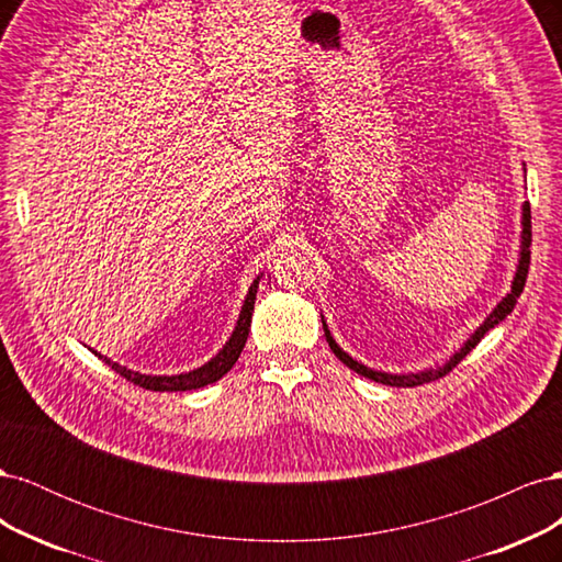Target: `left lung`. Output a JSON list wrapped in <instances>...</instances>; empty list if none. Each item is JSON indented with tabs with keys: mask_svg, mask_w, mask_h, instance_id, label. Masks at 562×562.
Listing matches in <instances>:
<instances>
[{
	"mask_svg": "<svg viewBox=\"0 0 562 562\" xmlns=\"http://www.w3.org/2000/svg\"><path fill=\"white\" fill-rule=\"evenodd\" d=\"M532 215H530V203H522V241H520V260H518V269H516V279H514V283H512V293H508L497 307H495V312H492L485 321H483V326L475 330L469 339H467V345L459 349L452 359L443 366V368H438V370H424V372H415V375H389V372H378V370H372V368H368V366H363V363H359V361H353L351 356L347 353V351H342L337 347V342L333 339V335H330V330H328V326H326V321H323V333H326V339H328V345H330V349H333V353L337 356L339 361H342L345 366H349L353 372H359V375H363V378H368V380H375V382H380V384H389V386H419V384H424V382H434V380H438V378H443V375H448V372L464 359V356L481 342V339L485 337V333L490 330V328H495L499 321H504L508 314L514 312V307H516V300L520 297V293H522V288H525V279H527V269H530V244H532V220H530Z\"/></svg>",
	"mask_w": 562,
	"mask_h": 562,
	"instance_id": "obj_1",
	"label": "left lung"
}]
</instances>
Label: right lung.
<instances>
[{"mask_svg":"<svg viewBox=\"0 0 562 562\" xmlns=\"http://www.w3.org/2000/svg\"><path fill=\"white\" fill-rule=\"evenodd\" d=\"M258 283H260V279H255L252 285H250V291H248L246 302L241 307V314H239V321H236V328L229 337V342L223 349H220V353L215 356V359H211L206 366L184 372V375H171V378L140 375V372H133V370H126L124 366L112 363L108 356H100L98 351H93V353L98 356V359H103L108 366H112V370L119 372V375H122L124 380L138 384L143 389H149V391H187V389H201L206 384H213L223 375H227L232 366L239 361V356L246 347L248 330H250V316H252V307H255V293H258Z\"/></svg>","mask_w":562,"mask_h":562,"instance_id":"1","label":"right lung"}]
</instances>
